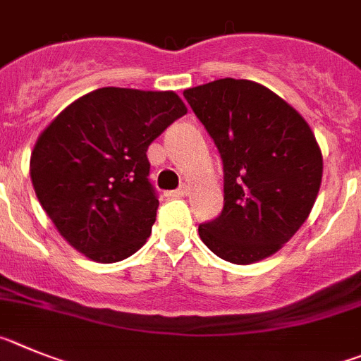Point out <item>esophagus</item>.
<instances>
[{
  "mask_svg": "<svg viewBox=\"0 0 361 361\" xmlns=\"http://www.w3.org/2000/svg\"><path fill=\"white\" fill-rule=\"evenodd\" d=\"M188 194V187L187 185H183V187H180L178 190H171V192H167L169 197H183Z\"/></svg>",
  "mask_w": 361,
  "mask_h": 361,
  "instance_id": "1",
  "label": "esophagus"
}]
</instances>
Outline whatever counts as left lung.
<instances>
[{
	"mask_svg": "<svg viewBox=\"0 0 361 361\" xmlns=\"http://www.w3.org/2000/svg\"><path fill=\"white\" fill-rule=\"evenodd\" d=\"M183 97L225 171V207L200 225L201 241L233 264L274 255L304 225L322 183V151L310 124L253 80L219 79Z\"/></svg>",
	"mask_w": 361,
	"mask_h": 361,
	"instance_id": "obj_1",
	"label": "left lung"
}]
</instances>
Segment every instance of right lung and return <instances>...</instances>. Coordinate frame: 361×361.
Wrapping results in <instances>:
<instances>
[{
    "instance_id": "add662e5",
    "label": "right lung",
    "mask_w": 361,
    "mask_h": 361,
    "mask_svg": "<svg viewBox=\"0 0 361 361\" xmlns=\"http://www.w3.org/2000/svg\"><path fill=\"white\" fill-rule=\"evenodd\" d=\"M185 113L174 92L100 87L43 129L30 157L32 185L68 245L102 264L145 245L158 209L147 149Z\"/></svg>"
}]
</instances>
